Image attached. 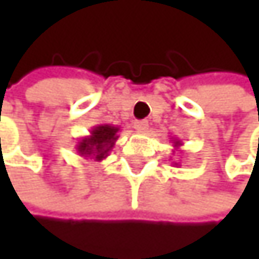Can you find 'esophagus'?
<instances>
[{"mask_svg":"<svg viewBox=\"0 0 259 259\" xmlns=\"http://www.w3.org/2000/svg\"><path fill=\"white\" fill-rule=\"evenodd\" d=\"M134 127L137 128L138 132H146V131H147V127H149V122L144 121V119H143V121H135V122H134Z\"/></svg>","mask_w":259,"mask_h":259,"instance_id":"1","label":"esophagus"}]
</instances>
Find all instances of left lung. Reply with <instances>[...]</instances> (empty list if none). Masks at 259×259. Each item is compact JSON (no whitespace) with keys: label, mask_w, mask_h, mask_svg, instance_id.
I'll use <instances>...</instances> for the list:
<instances>
[{"label":"left lung","mask_w":259,"mask_h":259,"mask_svg":"<svg viewBox=\"0 0 259 259\" xmlns=\"http://www.w3.org/2000/svg\"><path fill=\"white\" fill-rule=\"evenodd\" d=\"M171 140H172V143H174V147H176V149H179L180 146H183L180 140H177V138H171ZM174 164H176V166H179V163H174Z\"/></svg>","instance_id":"8db88e82"}]
</instances>
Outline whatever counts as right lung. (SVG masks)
I'll return each mask as SVG.
<instances>
[{
	"label": "right lung",
	"mask_w": 259,
	"mask_h": 259,
	"mask_svg": "<svg viewBox=\"0 0 259 259\" xmlns=\"http://www.w3.org/2000/svg\"><path fill=\"white\" fill-rule=\"evenodd\" d=\"M119 132V127L112 124H98L95 125L90 135L79 140L76 151L83 158H93L95 161H101L108 157V152L112 151Z\"/></svg>",
	"instance_id": "obj_1"
}]
</instances>
